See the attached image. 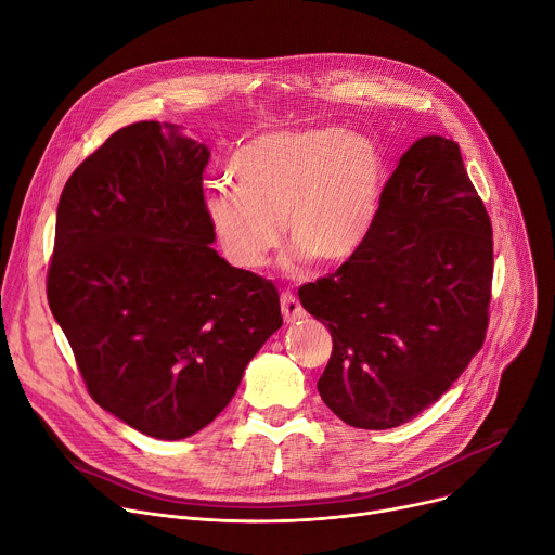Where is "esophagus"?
I'll return each instance as SVG.
<instances>
[{"label":"esophagus","instance_id":"34e87169","mask_svg":"<svg viewBox=\"0 0 555 555\" xmlns=\"http://www.w3.org/2000/svg\"><path fill=\"white\" fill-rule=\"evenodd\" d=\"M282 315H284L286 324H293V322H297L300 318H305V309H302L300 300H297V297L293 293H288V291L282 293Z\"/></svg>","mask_w":555,"mask_h":555}]
</instances>
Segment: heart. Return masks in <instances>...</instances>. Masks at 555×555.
I'll return each mask as SVG.
<instances>
[{"mask_svg":"<svg viewBox=\"0 0 555 555\" xmlns=\"http://www.w3.org/2000/svg\"><path fill=\"white\" fill-rule=\"evenodd\" d=\"M235 186L212 189L208 224L242 269H258L280 244L282 224L295 246L288 269L305 258L322 267L351 260L371 235L387 168L364 135L337 126L275 131L246 142L231 159Z\"/></svg>","mask_w":555,"mask_h":555,"instance_id":"obj_1","label":"heart"}]
</instances>
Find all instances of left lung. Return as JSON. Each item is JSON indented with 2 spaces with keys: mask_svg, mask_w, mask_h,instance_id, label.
Instances as JSON below:
<instances>
[{
  "mask_svg": "<svg viewBox=\"0 0 555 555\" xmlns=\"http://www.w3.org/2000/svg\"><path fill=\"white\" fill-rule=\"evenodd\" d=\"M491 278V222L460 146L424 135L400 157L362 248L297 291L333 337L324 404L382 431L438 402L485 343Z\"/></svg>",
  "mask_w": 555,
  "mask_h": 555,
  "instance_id": "obj_1",
  "label": "left lung"
}]
</instances>
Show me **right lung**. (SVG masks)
Segmentation results:
<instances>
[{
	"label": "right lung",
	"instance_id": "right-lung-1",
	"mask_svg": "<svg viewBox=\"0 0 555 555\" xmlns=\"http://www.w3.org/2000/svg\"><path fill=\"white\" fill-rule=\"evenodd\" d=\"M208 159L182 126L138 121L75 168L57 204L53 318L93 400L157 440L216 420L282 326L273 282L210 246Z\"/></svg>",
	"mask_w": 555,
	"mask_h": 555
}]
</instances>
